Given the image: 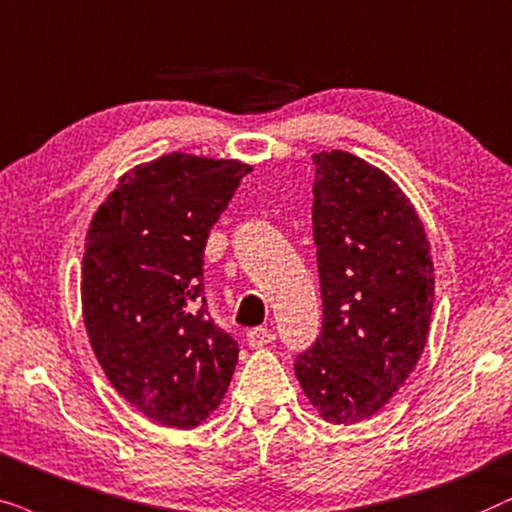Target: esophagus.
Here are the masks:
<instances>
[{"label": "esophagus", "mask_w": 512, "mask_h": 512, "mask_svg": "<svg viewBox=\"0 0 512 512\" xmlns=\"http://www.w3.org/2000/svg\"><path fill=\"white\" fill-rule=\"evenodd\" d=\"M274 339V330H267V327H252L248 332V344L252 349H264V346H269Z\"/></svg>", "instance_id": "34e87169"}]
</instances>
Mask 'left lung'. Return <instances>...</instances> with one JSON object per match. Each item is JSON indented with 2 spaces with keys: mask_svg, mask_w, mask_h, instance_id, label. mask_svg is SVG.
Segmentation results:
<instances>
[{
  "mask_svg": "<svg viewBox=\"0 0 512 512\" xmlns=\"http://www.w3.org/2000/svg\"><path fill=\"white\" fill-rule=\"evenodd\" d=\"M313 166L323 325L295 374L320 417L353 424L391 400L424 351L433 260L412 203L381 170L339 149Z\"/></svg>",
  "mask_w": 512,
  "mask_h": 512,
  "instance_id": "8db88e82",
  "label": "left lung"
}]
</instances>
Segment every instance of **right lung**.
I'll return each instance as SVG.
<instances>
[{"instance_id": "obj_1", "label": "right lung", "mask_w": 512, "mask_h": 512, "mask_svg": "<svg viewBox=\"0 0 512 512\" xmlns=\"http://www.w3.org/2000/svg\"><path fill=\"white\" fill-rule=\"evenodd\" d=\"M250 170L161 156L121 177L88 229L81 306L95 358L161 426L201 424L234 374L238 344L208 313L203 250Z\"/></svg>"}]
</instances>
